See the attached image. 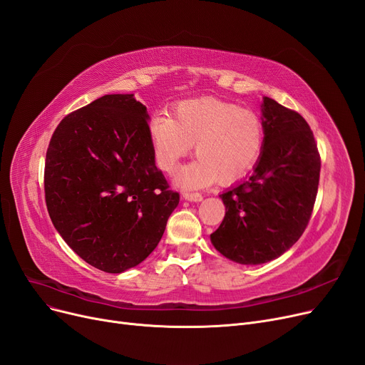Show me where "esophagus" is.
I'll list each match as a JSON object with an SVG mask.
<instances>
[{"instance_id":"34e87169","label":"esophagus","mask_w":365,"mask_h":365,"mask_svg":"<svg viewBox=\"0 0 365 365\" xmlns=\"http://www.w3.org/2000/svg\"><path fill=\"white\" fill-rule=\"evenodd\" d=\"M183 198L187 201H201L202 195L200 192H185Z\"/></svg>"}]
</instances>
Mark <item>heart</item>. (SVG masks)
I'll use <instances>...</instances> for the list:
<instances>
[{
  "label": "heart",
  "instance_id": "obj_1",
  "mask_svg": "<svg viewBox=\"0 0 365 365\" xmlns=\"http://www.w3.org/2000/svg\"><path fill=\"white\" fill-rule=\"evenodd\" d=\"M149 135L155 160L165 171H173L195 143L198 158L178 173L176 182L200 187L213 180L234 182L255 165L264 146V123L253 110L200 98L180 103L174 119L153 118Z\"/></svg>",
  "mask_w": 365,
  "mask_h": 365
}]
</instances>
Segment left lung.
Wrapping results in <instances>:
<instances>
[{"instance_id": "left-lung-1", "label": "left lung", "mask_w": 365, "mask_h": 365, "mask_svg": "<svg viewBox=\"0 0 365 365\" xmlns=\"http://www.w3.org/2000/svg\"><path fill=\"white\" fill-rule=\"evenodd\" d=\"M264 146L250 176L220 194L225 217L216 250L246 265L279 258L304 232L318 194L321 156L299 113L264 97Z\"/></svg>"}]
</instances>
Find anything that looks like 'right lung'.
<instances>
[{
    "mask_svg": "<svg viewBox=\"0 0 365 365\" xmlns=\"http://www.w3.org/2000/svg\"><path fill=\"white\" fill-rule=\"evenodd\" d=\"M146 107L112 93L59 122L44 164V197L64 242L92 267L122 273L160 243L179 204L155 165Z\"/></svg>",
    "mask_w": 365,
    "mask_h": 365,
    "instance_id": "obj_1",
    "label": "right lung"
}]
</instances>
